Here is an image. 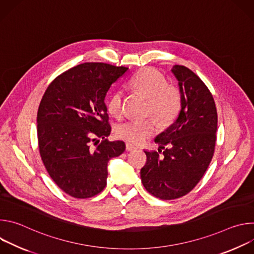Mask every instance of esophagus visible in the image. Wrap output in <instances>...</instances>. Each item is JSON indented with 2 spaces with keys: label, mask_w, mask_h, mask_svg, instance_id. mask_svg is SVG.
I'll use <instances>...</instances> for the list:
<instances>
[{
  "label": "esophagus",
  "mask_w": 254,
  "mask_h": 254,
  "mask_svg": "<svg viewBox=\"0 0 254 254\" xmlns=\"http://www.w3.org/2000/svg\"><path fill=\"white\" fill-rule=\"evenodd\" d=\"M126 150H127V152H132V151L136 150V148L134 146H132V144H130V143H127L126 144Z\"/></svg>",
  "instance_id": "34e87169"
}]
</instances>
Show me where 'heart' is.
Masks as SVG:
<instances>
[{
    "mask_svg": "<svg viewBox=\"0 0 254 254\" xmlns=\"http://www.w3.org/2000/svg\"><path fill=\"white\" fill-rule=\"evenodd\" d=\"M128 86L136 93L148 99V115L154 116L162 123L172 122L182 106V94L178 87L169 85L165 76L155 68L139 70L129 80ZM124 92L114 91L107 101V112L119 118L123 113ZM156 130L152 120L128 121L117 127V134L122 139L140 144Z\"/></svg>",
    "mask_w": 254,
    "mask_h": 254,
    "instance_id": "b5f03b06",
    "label": "heart"
}]
</instances>
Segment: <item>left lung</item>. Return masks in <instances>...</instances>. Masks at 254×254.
Here are the masks:
<instances>
[{
	"label": "left lung",
	"mask_w": 254,
	"mask_h": 254,
	"mask_svg": "<svg viewBox=\"0 0 254 254\" xmlns=\"http://www.w3.org/2000/svg\"><path fill=\"white\" fill-rule=\"evenodd\" d=\"M173 74L182 94L176 122L155 141L167 149L144 151L147 163L140 170L143 187L162 200H173L191 192L204 176L213 158L216 142L217 111L205 83L192 70L175 65Z\"/></svg>",
	"instance_id": "1"
}]
</instances>
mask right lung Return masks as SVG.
Listing matches in <instances>:
<instances>
[{
	"label": "right lung",
	"instance_id": "obj_1",
	"mask_svg": "<svg viewBox=\"0 0 254 254\" xmlns=\"http://www.w3.org/2000/svg\"><path fill=\"white\" fill-rule=\"evenodd\" d=\"M127 69L100 62L79 64L57 76L41 99L37 114L40 156L56 185L72 197L99 194L106 185L108 161L126 150L123 140L105 138L112 127L104 98ZM97 137L103 140L93 148Z\"/></svg>",
	"mask_w": 254,
	"mask_h": 254
}]
</instances>
